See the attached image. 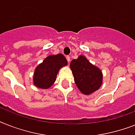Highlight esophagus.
<instances>
[{"mask_svg":"<svg viewBox=\"0 0 135 135\" xmlns=\"http://www.w3.org/2000/svg\"><path fill=\"white\" fill-rule=\"evenodd\" d=\"M66 60H67L68 62L69 63L70 61H71V59H70V57H69V56H66Z\"/></svg>","mask_w":135,"mask_h":135,"instance_id":"obj_1","label":"esophagus"}]
</instances>
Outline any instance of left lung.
I'll return each instance as SVG.
<instances>
[{
  "instance_id": "1",
  "label": "left lung",
  "mask_w": 135,
  "mask_h": 135,
  "mask_svg": "<svg viewBox=\"0 0 135 135\" xmlns=\"http://www.w3.org/2000/svg\"><path fill=\"white\" fill-rule=\"evenodd\" d=\"M75 85L85 95H90L98 90L103 83V73L84 55H79L70 64Z\"/></svg>"
}]
</instances>
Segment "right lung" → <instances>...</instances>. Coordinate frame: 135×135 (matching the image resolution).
Listing matches in <instances>:
<instances>
[{
    "label": "right lung",
    "instance_id": "add662e5",
    "mask_svg": "<svg viewBox=\"0 0 135 135\" xmlns=\"http://www.w3.org/2000/svg\"><path fill=\"white\" fill-rule=\"evenodd\" d=\"M67 64V60L62 54L51 55L46 57L35 70L33 84L43 89L50 88L56 80L60 69Z\"/></svg>",
    "mask_w": 135,
    "mask_h": 135
}]
</instances>
